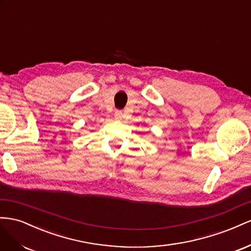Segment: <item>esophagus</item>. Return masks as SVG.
<instances>
[{"mask_svg": "<svg viewBox=\"0 0 251 251\" xmlns=\"http://www.w3.org/2000/svg\"><path fill=\"white\" fill-rule=\"evenodd\" d=\"M122 117H123V112H122L121 110H117L116 112H114V118H116L117 120L122 119Z\"/></svg>", "mask_w": 251, "mask_h": 251, "instance_id": "34e87169", "label": "esophagus"}]
</instances>
